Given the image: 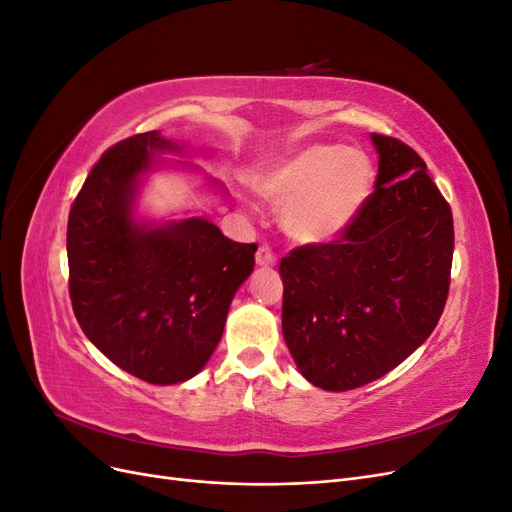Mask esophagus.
Here are the masks:
<instances>
[{
	"label": "esophagus",
	"instance_id": "obj_1",
	"mask_svg": "<svg viewBox=\"0 0 512 512\" xmlns=\"http://www.w3.org/2000/svg\"><path fill=\"white\" fill-rule=\"evenodd\" d=\"M275 262H277V258L269 250V247L267 245H260L258 252H256V265L258 267H275Z\"/></svg>",
	"mask_w": 512,
	"mask_h": 512
}]
</instances>
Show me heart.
Wrapping results in <instances>:
<instances>
[{
    "instance_id": "b5f03b06",
    "label": "heart",
    "mask_w": 512,
    "mask_h": 512,
    "mask_svg": "<svg viewBox=\"0 0 512 512\" xmlns=\"http://www.w3.org/2000/svg\"><path fill=\"white\" fill-rule=\"evenodd\" d=\"M256 190L284 205L286 235L303 245L337 239L363 209L374 185V166L363 151L335 143L307 145L262 168Z\"/></svg>"
}]
</instances>
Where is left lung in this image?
<instances>
[{
	"instance_id": "8db88e82",
	"label": "left lung",
	"mask_w": 512,
	"mask_h": 512,
	"mask_svg": "<svg viewBox=\"0 0 512 512\" xmlns=\"http://www.w3.org/2000/svg\"><path fill=\"white\" fill-rule=\"evenodd\" d=\"M376 190L339 239L282 258V331L307 382L350 391L389 374L436 329L451 284L453 213L421 156L371 134Z\"/></svg>"
}]
</instances>
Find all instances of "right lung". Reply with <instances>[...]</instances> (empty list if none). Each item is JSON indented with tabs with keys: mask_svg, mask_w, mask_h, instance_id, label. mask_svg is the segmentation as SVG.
<instances>
[{
	"mask_svg": "<svg viewBox=\"0 0 512 512\" xmlns=\"http://www.w3.org/2000/svg\"><path fill=\"white\" fill-rule=\"evenodd\" d=\"M162 153L183 147L151 130L91 168L70 209L68 267L72 309L89 342L128 374L166 386L194 378L211 359L258 245L224 237L205 218H138V190L166 166ZM209 183L226 194L220 181Z\"/></svg>",
	"mask_w": 512,
	"mask_h": 512,
	"instance_id": "add662e5",
	"label": "right lung"
}]
</instances>
